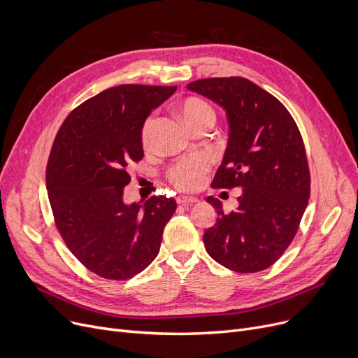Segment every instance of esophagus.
Instances as JSON below:
<instances>
[{"mask_svg": "<svg viewBox=\"0 0 358 358\" xmlns=\"http://www.w3.org/2000/svg\"><path fill=\"white\" fill-rule=\"evenodd\" d=\"M197 201H199L197 197H189V196H178L177 197L178 204H194Z\"/></svg>", "mask_w": 358, "mask_h": 358, "instance_id": "34e87169", "label": "esophagus"}]
</instances>
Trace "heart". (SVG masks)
Wrapping results in <instances>:
<instances>
[{"mask_svg":"<svg viewBox=\"0 0 358 358\" xmlns=\"http://www.w3.org/2000/svg\"><path fill=\"white\" fill-rule=\"evenodd\" d=\"M180 113L184 122L193 130L206 123H215L216 115L212 106L199 97L185 99L180 106ZM154 119L148 117L141 130V142L143 148L150 143V130H152ZM212 166V158L208 154H193L180 159L168 169L166 177L174 187L181 192H193L201 185L206 173Z\"/></svg>","mask_w":358,"mask_h":358,"instance_id":"heart-1","label":"heart"}]
</instances>
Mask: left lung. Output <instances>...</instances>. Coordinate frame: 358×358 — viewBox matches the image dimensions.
<instances>
[{
    "label": "left lung",
    "mask_w": 358,
    "mask_h": 358,
    "mask_svg": "<svg viewBox=\"0 0 358 358\" xmlns=\"http://www.w3.org/2000/svg\"><path fill=\"white\" fill-rule=\"evenodd\" d=\"M227 110L229 141L213 189L241 187L236 210L224 213L209 196L217 220L203 235L206 251L236 273L268 268L292 243L310 196V174L299 127L274 96L242 77L189 84Z\"/></svg>",
    "instance_id": "obj_1"
}]
</instances>
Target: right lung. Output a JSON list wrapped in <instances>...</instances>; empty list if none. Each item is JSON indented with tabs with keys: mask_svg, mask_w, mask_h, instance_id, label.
Segmentation results:
<instances>
[{
	"mask_svg": "<svg viewBox=\"0 0 358 358\" xmlns=\"http://www.w3.org/2000/svg\"><path fill=\"white\" fill-rule=\"evenodd\" d=\"M177 90L123 84L75 107L55 136L46 187L53 220L81 264L107 280H127L159 252L174 199L123 203L127 168L143 158L141 130L155 107Z\"/></svg>",
	"mask_w": 358,
	"mask_h": 358,
	"instance_id": "obj_1",
	"label": "right lung"
}]
</instances>
